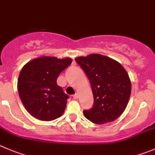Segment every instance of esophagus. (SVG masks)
Segmentation results:
<instances>
[{"mask_svg": "<svg viewBox=\"0 0 155 155\" xmlns=\"http://www.w3.org/2000/svg\"><path fill=\"white\" fill-rule=\"evenodd\" d=\"M78 97H79V96H78L77 94H75L74 95H73V98L74 99H78Z\"/></svg>", "mask_w": 155, "mask_h": 155, "instance_id": "obj_1", "label": "esophagus"}]
</instances>
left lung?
<instances>
[{
  "label": "left lung",
  "mask_w": 155,
  "mask_h": 155,
  "mask_svg": "<svg viewBox=\"0 0 155 155\" xmlns=\"http://www.w3.org/2000/svg\"><path fill=\"white\" fill-rule=\"evenodd\" d=\"M91 84L94 104L84 110L85 117L96 124L117 119L124 113L131 94V82L125 69L117 61L97 54L75 59Z\"/></svg>",
  "instance_id": "left-lung-1"
}]
</instances>
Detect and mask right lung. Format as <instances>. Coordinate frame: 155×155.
<instances>
[{"label":"right lung","mask_w":155,"mask_h":155,"mask_svg":"<svg viewBox=\"0 0 155 155\" xmlns=\"http://www.w3.org/2000/svg\"><path fill=\"white\" fill-rule=\"evenodd\" d=\"M71 63L70 58L42 57L22 67L18 79V91L22 104L32 117L51 121L64 114L69 96L58 85L57 79Z\"/></svg>","instance_id":"1"}]
</instances>
